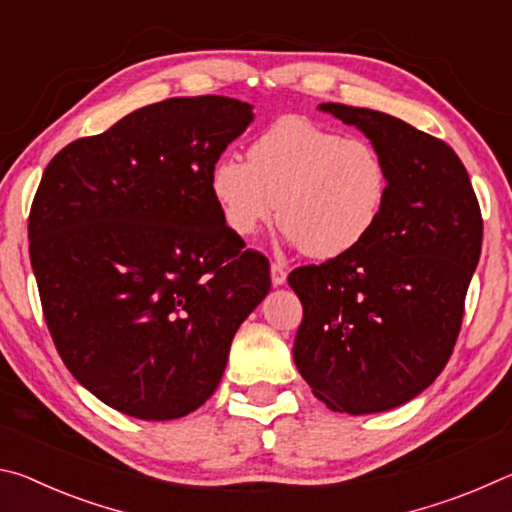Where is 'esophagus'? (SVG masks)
<instances>
[{
	"label": "esophagus",
	"mask_w": 512,
	"mask_h": 512,
	"mask_svg": "<svg viewBox=\"0 0 512 512\" xmlns=\"http://www.w3.org/2000/svg\"><path fill=\"white\" fill-rule=\"evenodd\" d=\"M271 282H273V287H280V284L287 282V268H284L282 264L273 262L271 264Z\"/></svg>",
	"instance_id": "1"
}]
</instances>
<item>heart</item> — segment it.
Returning a JSON list of instances; mask_svg holds the SVG:
<instances>
[{
    "mask_svg": "<svg viewBox=\"0 0 512 512\" xmlns=\"http://www.w3.org/2000/svg\"><path fill=\"white\" fill-rule=\"evenodd\" d=\"M210 192L232 235H255L277 214L302 253L334 259L375 232L391 176L384 155L363 137L284 117L255 137L248 162L221 155L212 164Z\"/></svg>",
    "mask_w": 512,
    "mask_h": 512,
    "instance_id": "obj_1",
    "label": "heart"
}]
</instances>
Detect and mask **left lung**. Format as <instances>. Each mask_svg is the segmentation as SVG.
Returning a JSON list of instances; mask_svg holds the SVG:
<instances>
[{
  "label": "left lung",
  "mask_w": 512,
  "mask_h": 512,
  "mask_svg": "<svg viewBox=\"0 0 512 512\" xmlns=\"http://www.w3.org/2000/svg\"><path fill=\"white\" fill-rule=\"evenodd\" d=\"M320 110L368 135L391 192L357 250L289 273L302 302L293 361L327 409L379 413L413 400L452 357L481 257V207L443 140L377 110Z\"/></svg>",
  "instance_id": "8db88e82"
}]
</instances>
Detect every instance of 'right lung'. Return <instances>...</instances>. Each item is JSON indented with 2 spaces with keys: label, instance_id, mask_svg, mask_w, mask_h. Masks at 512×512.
<instances>
[{
  "label": "right lung",
  "instance_id": "1",
  "mask_svg": "<svg viewBox=\"0 0 512 512\" xmlns=\"http://www.w3.org/2000/svg\"><path fill=\"white\" fill-rule=\"evenodd\" d=\"M250 121L237 99H164L42 173L29 212L42 314L67 370L112 409L196 411L271 289L268 259L225 228L210 192L212 164Z\"/></svg>",
  "mask_w": 512,
  "mask_h": 512
}]
</instances>
